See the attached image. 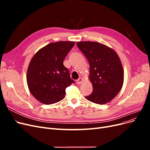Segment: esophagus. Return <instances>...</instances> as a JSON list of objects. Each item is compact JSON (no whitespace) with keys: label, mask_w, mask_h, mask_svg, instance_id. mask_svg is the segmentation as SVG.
<instances>
[{"label":"esophagus","mask_w":150,"mask_h":150,"mask_svg":"<svg viewBox=\"0 0 150 150\" xmlns=\"http://www.w3.org/2000/svg\"><path fill=\"white\" fill-rule=\"evenodd\" d=\"M83 79L82 78H80L76 80V83L78 84H81L83 83Z\"/></svg>","instance_id":"obj_1"}]
</instances>
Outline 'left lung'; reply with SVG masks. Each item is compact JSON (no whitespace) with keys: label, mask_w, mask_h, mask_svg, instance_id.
<instances>
[{"label":"left lung","mask_w":150,"mask_h":150,"mask_svg":"<svg viewBox=\"0 0 150 150\" xmlns=\"http://www.w3.org/2000/svg\"><path fill=\"white\" fill-rule=\"evenodd\" d=\"M77 46L89 64V79L93 93L86 98L94 103L104 104L111 101L121 91L124 71L115 50L98 42L80 41Z\"/></svg>","instance_id":"left-lung-1"}]
</instances>
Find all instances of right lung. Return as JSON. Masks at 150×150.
Segmentation results:
<instances>
[{
	"instance_id": "right-lung-1",
	"label": "right lung",
	"mask_w": 150,
	"mask_h": 150,
	"mask_svg": "<svg viewBox=\"0 0 150 150\" xmlns=\"http://www.w3.org/2000/svg\"><path fill=\"white\" fill-rule=\"evenodd\" d=\"M74 44L72 41L51 42L40 49L32 58L27 83L30 93L40 103L51 104L61 101L66 96V88L74 82L63 65Z\"/></svg>"
}]
</instances>
